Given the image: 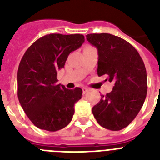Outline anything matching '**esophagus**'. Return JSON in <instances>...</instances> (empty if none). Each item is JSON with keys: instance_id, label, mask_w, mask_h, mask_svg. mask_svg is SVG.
Instances as JSON below:
<instances>
[{"instance_id": "obj_1", "label": "esophagus", "mask_w": 160, "mask_h": 160, "mask_svg": "<svg viewBox=\"0 0 160 160\" xmlns=\"http://www.w3.org/2000/svg\"><path fill=\"white\" fill-rule=\"evenodd\" d=\"M82 90H83V94H85V93H87L88 91H89V89L86 87H83Z\"/></svg>"}]
</instances>
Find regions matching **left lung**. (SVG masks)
<instances>
[{
	"label": "left lung",
	"instance_id": "1",
	"mask_svg": "<svg viewBox=\"0 0 160 160\" xmlns=\"http://www.w3.org/2000/svg\"><path fill=\"white\" fill-rule=\"evenodd\" d=\"M86 39L98 50V75L114 83L111 92L102 95L92 113L102 127L120 130L134 120L145 100V65L136 49L119 36L89 34Z\"/></svg>",
	"mask_w": 160,
	"mask_h": 160
}]
</instances>
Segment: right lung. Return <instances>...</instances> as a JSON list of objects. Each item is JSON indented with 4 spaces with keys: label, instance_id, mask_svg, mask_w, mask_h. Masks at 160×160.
<instances>
[{
    "label": "right lung",
    "instance_id": "1",
    "mask_svg": "<svg viewBox=\"0 0 160 160\" xmlns=\"http://www.w3.org/2000/svg\"><path fill=\"white\" fill-rule=\"evenodd\" d=\"M85 41L80 34H49L36 41L24 54L17 72V95L22 109L37 128L57 131L67 126L82 90L57 84V70L68 55Z\"/></svg>",
    "mask_w": 160,
    "mask_h": 160
}]
</instances>
